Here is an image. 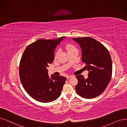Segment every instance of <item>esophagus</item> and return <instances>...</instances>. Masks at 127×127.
Instances as JSON below:
<instances>
[{
	"label": "esophagus",
	"mask_w": 127,
	"mask_h": 127,
	"mask_svg": "<svg viewBox=\"0 0 127 127\" xmlns=\"http://www.w3.org/2000/svg\"><path fill=\"white\" fill-rule=\"evenodd\" d=\"M72 77H73L72 75H68V76H67V79H70V78H71Z\"/></svg>",
	"instance_id": "obj_1"
}]
</instances>
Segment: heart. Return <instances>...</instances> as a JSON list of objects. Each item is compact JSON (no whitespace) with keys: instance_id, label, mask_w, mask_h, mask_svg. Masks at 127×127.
<instances>
[{"instance_id":"obj_1","label":"heart","mask_w":127,"mask_h":127,"mask_svg":"<svg viewBox=\"0 0 127 127\" xmlns=\"http://www.w3.org/2000/svg\"><path fill=\"white\" fill-rule=\"evenodd\" d=\"M65 48H66V49L67 50L68 52L70 51V50L73 49H75V48L71 44H68V45H67L66 46H65ZM58 53H59V51H57V52L56 53V55H57L58 54Z\"/></svg>"}]
</instances>
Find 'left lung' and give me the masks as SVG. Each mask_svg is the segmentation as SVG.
Here are the masks:
<instances>
[{"label": "left lung", "mask_w": 127, "mask_h": 127, "mask_svg": "<svg viewBox=\"0 0 127 127\" xmlns=\"http://www.w3.org/2000/svg\"><path fill=\"white\" fill-rule=\"evenodd\" d=\"M82 50V61L89 71L88 78L83 75L76 78L75 90L81 97L93 98L102 94L107 88L112 75V61L107 49L91 37L72 38Z\"/></svg>", "instance_id": "8db88e82"}]
</instances>
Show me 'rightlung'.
I'll return each mask as SVG.
<instances>
[{
	"label": "right lung",
	"mask_w": 127,
	"mask_h": 127,
	"mask_svg": "<svg viewBox=\"0 0 127 127\" xmlns=\"http://www.w3.org/2000/svg\"><path fill=\"white\" fill-rule=\"evenodd\" d=\"M65 38L39 39L28 45L22 56L20 80L28 94L38 102H51L61 94L66 78L53 75L49 77L47 68L53 62L55 49Z\"/></svg>",
	"instance_id": "add662e5"
}]
</instances>
